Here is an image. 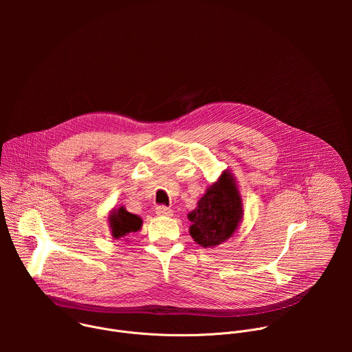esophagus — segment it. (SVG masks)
<instances>
[{"mask_svg":"<svg viewBox=\"0 0 352 352\" xmlns=\"http://www.w3.org/2000/svg\"><path fill=\"white\" fill-rule=\"evenodd\" d=\"M156 213H157V216H162V217H170V216H173V210L168 209V208H166V206H159V208L156 209Z\"/></svg>","mask_w":352,"mask_h":352,"instance_id":"obj_1","label":"esophagus"}]
</instances>
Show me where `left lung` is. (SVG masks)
<instances>
[{
  "label": "left lung",
  "instance_id": "1",
  "mask_svg": "<svg viewBox=\"0 0 352 352\" xmlns=\"http://www.w3.org/2000/svg\"><path fill=\"white\" fill-rule=\"evenodd\" d=\"M243 219L242 197L231 171L224 170L206 193L199 199L196 209L188 213L192 223L189 234L204 248H214L230 239Z\"/></svg>",
  "mask_w": 352,
  "mask_h": 352
}]
</instances>
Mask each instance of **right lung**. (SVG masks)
Wrapping results in <instances>:
<instances>
[{
    "label": "right lung",
    "instance_id": "1",
    "mask_svg": "<svg viewBox=\"0 0 352 352\" xmlns=\"http://www.w3.org/2000/svg\"><path fill=\"white\" fill-rule=\"evenodd\" d=\"M109 227L113 238H125L142 228V219L138 214L129 213L124 206L114 208L109 213Z\"/></svg>",
    "mask_w": 352,
    "mask_h": 352
}]
</instances>
